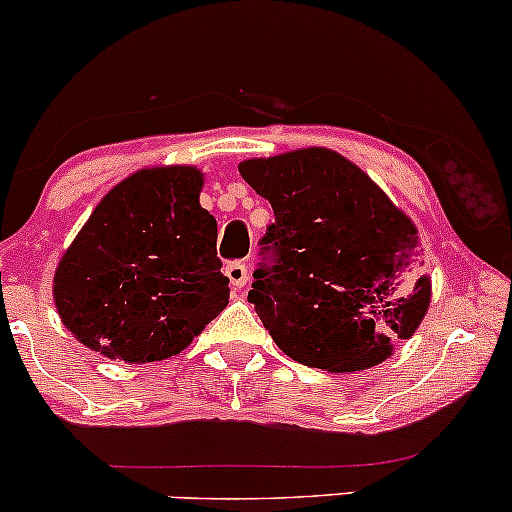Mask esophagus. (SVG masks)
<instances>
[{"label":"esophagus","instance_id":"esophagus-1","mask_svg":"<svg viewBox=\"0 0 512 512\" xmlns=\"http://www.w3.org/2000/svg\"><path fill=\"white\" fill-rule=\"evenodd\" d=\"M226 274H228V281H231L233 289H243V286L248 284V279H250L248 264L240 262V260H236V262L228 264V267H226Z\"/></svg>","mask_w":512,"mask_h":512}]
</instances>
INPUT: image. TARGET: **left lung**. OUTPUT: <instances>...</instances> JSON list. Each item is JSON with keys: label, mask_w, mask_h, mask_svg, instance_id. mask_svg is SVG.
Returning a JSON list of instances; mask_svg holds the SVG:
<instances>
[{"label": "left lung", "mask_w": 512, "mask_h": 512, "mask_svg": "<svg viewBox=\"0 0 512 512\" xmlns=\"http://www.w3.org/2000/svg\"><path fill=\"white\" fill-rule=\"evenodd\" d=\"M238 170L274 209L248 301L276 346L334 373L385 361L431 303L414 223L334 151L255 158Z\"/></svg>", "instance_id": "1"}]
</instances>
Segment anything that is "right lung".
Segmentation results:
<instances>
[{
	"instance_id": "1",
	"label": "right lung",
	"mask_w": 512,
	"mask_h": 512,
	"mask_svg": "<svg viewBox=\"0 0 512 512\" xmlns=\"http://www.w3.org/2000/svg\"><path fill=\"white\" fill-rule=\"evenodd\" d=\"M202 175L139 170L110 190L64 252L55 305L81 344L127 363L180 354L228 305Z\"/></svg>"
}]
</instances>
